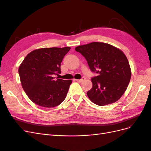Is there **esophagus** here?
Listing matches in <instances>:
<instances>
[{"instance_id": "1", "label": "esophagus", "mask_w": 151, "mask_h": 151, "mask_svg": "<svg viewBox=\"0 0 151 151\" xmlns=\"http://www.w3.org/2000/svg\"><path fill=\"white\" fill-rule=\"evenodd\" d=\"M85 79H86L84 78V77H83V78H82L81 79H76V81H77V82H79V83H82V82H83Z\"/></svg>"}]
</instances>
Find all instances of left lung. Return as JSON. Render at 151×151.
<instances>
[{
    "instance_id": "obj_1",
    "label": "left lung",
    "mask_w": 151,
    "mask_h": 151,
    "mask_svg": "<svg viewBox=\"0 0 151 151\" xmlns=\"http://www.w3.org/2000/svg\"><path fill=\"white\" fill-rule=\"evenodd\" d=\"M86 59L91 71L93 87L87 95L91 101L104 106L117 101L124 94L131 78V68L121 50L106 43L92 42L76 47Z\"/></svg>"
}]
</instances>
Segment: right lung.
<instances>
[{
  "instance_id": "1",
  "label": "right lung",
  "mask_w": 151,
  "mask_h": 151,
  "mask_svg": "<svg viewBox=\"0 0 151 151\" xmlns=\"http://www.w3.org/2000/svg\"><path fill=\"white\" fill-rule=\"evenodd\" d=\"M69 47L43 48L29 53L19 67L22 88L36 104L53 108L62 103L66 97L71 80L54 79L53 74H60L63 58Z\"/></svg>"
}]
</instances>
